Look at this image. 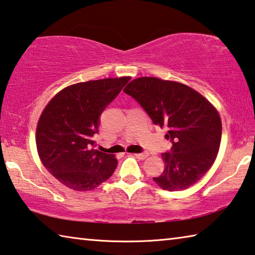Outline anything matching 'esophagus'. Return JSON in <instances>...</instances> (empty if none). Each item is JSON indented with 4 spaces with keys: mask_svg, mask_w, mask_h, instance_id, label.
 <instances>
[{
    "mask_svg": "<svg viewBox=\"0 0 255 255\" xmlns=\"http://www.w3.org/2000/svg\"><path fill=\"white\" fill-rule=\"evenodd\" d=\"M135 156L137 157V158H139V159H145L146 157L148 156V153H139V154H135Z\"/></svg>",
    "mask_w": 255,
    "mask_h": 255,
    "instance_id": "34e87169",
    "label": "esophagus"
}]
</instances>
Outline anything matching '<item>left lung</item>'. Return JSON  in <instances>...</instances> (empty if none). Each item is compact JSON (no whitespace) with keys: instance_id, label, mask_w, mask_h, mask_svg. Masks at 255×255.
<instances>
[{"instance_id":"left-lung-1","label":"left lung","mask_w":255,"mask_h":255,"mask_svg":"<svg viewBox=\"0 0 255 255\" xmlns=\"http://www.w3.org/2000/svg\"><path fill=\"white\" fill-rule=\"evenodd\" d=\"M147 112L154 125L166 128L171 153H163V173L153 178L163 190L180 191L198 182L213 166L222 138L216 108L190 86L143 76L124 90Z\"/></svg>"}]
</instances>
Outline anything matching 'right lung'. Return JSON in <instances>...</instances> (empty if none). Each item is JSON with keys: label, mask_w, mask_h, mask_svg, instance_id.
<instances>
[{"label": "right lung", "mask_w": 255, "mask_h": 255, "mask_svg": "<svg viewBox=\"0 0 255 255\" xmlns=\"http://www.w3.org/2000/svg\"><path fill=\"white\" fill-rule=\"evenodd\" d=\"M129 76L66 86L47 103L36 130L39 158L51 175L75 191L98 188L114 173L117 158L94 149L99 117Z\"/></svg>", "instance_id": "1"}]
</instances>
